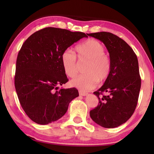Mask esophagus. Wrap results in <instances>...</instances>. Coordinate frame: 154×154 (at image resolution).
I'll return each mask as SVG.
<instances>
[{
  "label": "esophagus",
  "mask_w": 154,
  "mask_h": 154,
  "mask_svg": "<svg viewBox=\"0 0 154 154\" xmlns=\"http://www.w3.org/2000/svg\"><path fill=\"white\" fill-rule=\"evenodd\" d=\"M79 95L83 96H86V95L88 94V93L85 92H83V91H82V90H79Z\"/></svg>",
  "instance_id": "obj_1"
}]
</instances>
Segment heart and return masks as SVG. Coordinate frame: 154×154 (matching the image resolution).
Listing matches in <instances>:
<instances>
[{"instance_id": "heart-1", "label": "heart", "mask_w": 154, "mask_h": 154, "mask_svg": "<svg viewBox=\"0 0 154 154\" xmlns=\"http://www.w3.org/2000/svg\"><path fill=\"white\" fill-rule=\"evenodd\" d=\"M79 60H88L84 71L71 80L72 86L82 91H88L94 88L98 81L103 82L109 77L111 71L110 57L105 54V48L98 41L88 39L75 48ZM61 63L68 77L72 78L78 72V62L76 54L70 49L62 53Z\"/></svg>"}]
</instances>
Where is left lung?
Returning <instances> with one entry per match:
<instances>
[{"mask_svg": "<svg viewBox=\"0 0 154 154\" xmlns=\"http://www.w3.org/2000/svg\"><path fill=\"white\" fill-rule=\"evenodd\" d=\"M88 35L105 44L111 60L109 77L94 92L99 103L90 116L100 126L113 128L128 120L136 109L141 85L139 62L133 49L116 35L100 32Z\"/></svg>", "mask_w": 154, "mask_h": 154, "instance_id": "obj_1", "label": "left lung"}]
</instances>
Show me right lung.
Listing matches in <instances>:
<instances>
[{
    "instance_id": "right-lung-1",
    "label": "right lung",
    "mask_w": 154,
    "mask_h": 154,
    "mask_svg": "<svg viewBox=\"0 0 154 154\" xmlns=\"http://www.w3.org/2000/svg\"><path fill=\"white\" fill-rule=\"evenodd\" d=\"M83 37L82 32L48 27L30 35L18 53L15 87L20 105L31 120L41 125L61 118L79 96L75 88L58 89L69 79L61 63L64 50Z\"/></svg>"
}]
</instances>
